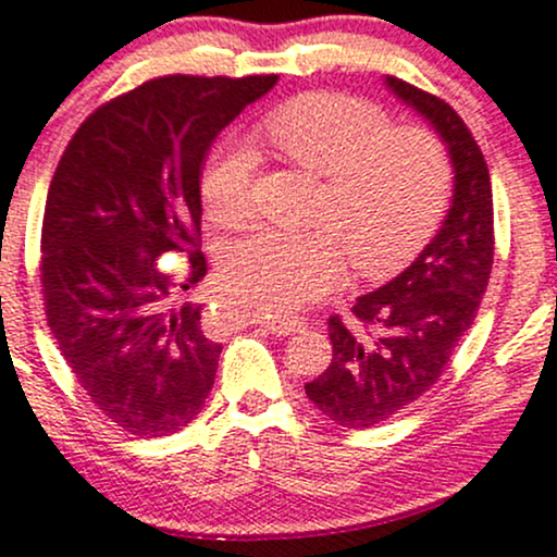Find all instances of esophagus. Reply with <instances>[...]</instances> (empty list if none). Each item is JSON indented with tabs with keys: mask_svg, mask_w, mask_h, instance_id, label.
<instances>
[{
	"mask_svg": "<svg viewBox=\"0 0 557 557\" xmlns=\"http://www.w3.org/2000/svg\"><path fill=\"white\" fill-rule=\"evenodd\" d=\"M256 323L267 331L277 333V336H294L304 327V323L298 318H280V314H263V318H256Z\"/></svg>",
	"mask_w": 557,
	"mask_h": 557,
	"instance_id": "34e87169",
	"label": "esophagus"
}]
</instances>
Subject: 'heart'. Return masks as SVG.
<instances>
[{
    "label": "heart",
    "instance_id": "b5f03b06",
    "mask_svg": "<svg viewBox=\"0 0 557 557\" xmlns=\"http://www.w3.org/2000/svg\"><path fill=\"white\" fill-rule=\"evenodd\" d=\"M261 138L290 165L323 175L314 221L327 230H259L221 256L224 283L267 314H285L357 277L400 272L432 239L450 197V157L424 127L392 125L382 107L344 92H304L269 111ZM205 215L237 230L253 213V160L224 146L200 178Z\"/></svg>",
    "mask_w": 557,
    "mask_h": 557
}]
</instances>
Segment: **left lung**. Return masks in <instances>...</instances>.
I'll return each mask as SVG.
<instances>
[{
	"instance_id": "1",
	"label": "left lung",
	"mask_w": 557,
	"mask_h": 557,
	"mask_svg": "<svg viewBox=\"0 0 557 557\" xmlns=\"http://www.w3.org/2000/svg\"><path fill=\"white\" fill-rule=\"evenodd\" d=\"M397 98L435 125L454 162V202L419 259L373 294L352 318H327L331 366L307 397L333 424L366 430L419 400L443 376L475 323L494 267V195L478 140L454 107L406 79L386 77Z\"/></svg>"
}]
</instances>
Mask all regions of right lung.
I'll list each match as a JSON object with an SVG mask.
<instances>
[{"label": "right lung", "mask_w": 557, "mask_h": 557, "mask_svg": "<svg viewBox=\"0 0 557 557\" xmlns=\"http://www.w3.org/2000/svg\"><path fill=\"white\" fill-rule=\"evenodd\" d=\"M274 82H144L82 122L52 175L39 245L47 325L92 406L127 435H173L213 389L221 344L202 304H178L208 272L200 175L215 136ZM165 255H184L185 269L162 268Z\"/></svg>", "instance_id": "obj_1"}]
</instances>
